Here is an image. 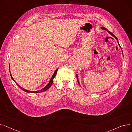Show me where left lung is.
<instances>
[{
  "mask_svg": "<svg viewBox=\"0 0 132 132\" xmlns=\"http://www.w3.org/2000/svg\"><path fill=\"white\" fill-rule=\"evenodd\" d=\"M101 28L102 29H103V30H107L108 31V32L109 33V34H110L111 35L113 36V37H114L116 39V40H117V42H118V44H119V46L120 47V45H119V42H118V38L114 35L112 33V32H111L110 31H109V30H107V29L106 28H105V27H101ZM77 80H78V83H79V85H80V84H79V80H78V75H77Z\"/></svg>",
  "mask_w": 132,
  "mask_h": 132,
  "instance_id": "left-lung-1",
  "label": "left lung"
}]
</instances>
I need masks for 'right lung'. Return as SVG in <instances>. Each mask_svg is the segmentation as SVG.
Listing matches in <instances>:
<instances>
[{"label": "right lung", "mask_w": 132, "mask_h": 132, "mask_svg": "<svg viewBox=\"0 0 132 132\" xmlns=\"http://www.w3.org/2000/svg\"><path fill=\"white\" fill-rule=\"evenodd\" d=\"M9 67H10V66H9ZM58 69L57 68L56 70H55V71L54 72V74H53V75H52V78H51V79H50V82H48V84L47 85V86H46V87H45L44 88H43L42 89H41V90H38V91H29V90H26V89H24V88H22L21 87H20L19 85H18L16 83V82L14 81V80L13 79V78H12V75H11V74H10V75H11V78H12V79L14 81L15 83H16V84L19 87V88H20L23 91H24V92H27V93H42V92H45V91H46V90H47L48 89H49L50 88V87L51 86V85H52V83H53V79L54 78V77H55V75H56V74H57V71H58Z\"/></svg>", "instance_id": "obj_1"}]
</instances>
